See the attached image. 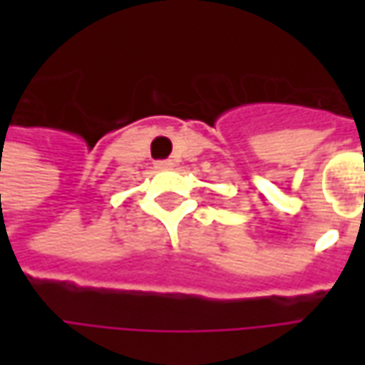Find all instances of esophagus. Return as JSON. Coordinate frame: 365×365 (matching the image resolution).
I'll return each mask as SVG.
<instances>
[{
    "label": "esophagus",
    "instance_id": "obj_1",
    "mask_svg": "<svg viewBox=\"0 0 365 365\" xmlns=\"http://www.w3.org/2000/svg\"><path fill=\"white\" fill-rule=\"evenodd\" d=\"M173 166H175V164H173V160H158V162H156V168H158V170H170Z\"/></svg>",
    "mask_w": 365,
    "mask_h": 365
}]
</instances>
